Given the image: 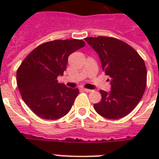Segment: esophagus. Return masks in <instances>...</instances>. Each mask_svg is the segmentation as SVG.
Wrapping results in <instances>:
<instances>
[{
  "label": "esophagus",
  "mask_w": 159,
  "mask_h": 159,
  "mask_svg": "<svg viewBox=\"0 0 159 159\" xmlns=\"http://www.w3.org/2000/svg\"><path fill=\"white\" fill-rule=\"evenodd\" d=\"M82 90H83V91H85V92H87V93H89V92H92V90H91V89H84V88H83V89H82Z\"/></svg>",
  "instance_id": "1"
}]
</instances>
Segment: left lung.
<instances>
[{
	"instance_id": "left-lung-1",
	"label": "left lung",
	"mask_w": 159,
	"mask_h": 159,
	"mask_svg": "<svg viewBox=\"0 0 159 159\" xmlns=\"http://www.w3.org/2000/svg\"><path fill=\"white\" fill-rule=\"evenodd\" d=\"M98 53L102 69L110 76L111 91L100 90L101 100L93 107L108 119L125 117L140 102L147 86L145 62L134 49L121 40L107 36L87 37Z\"/></svg>"
}]
</instances>
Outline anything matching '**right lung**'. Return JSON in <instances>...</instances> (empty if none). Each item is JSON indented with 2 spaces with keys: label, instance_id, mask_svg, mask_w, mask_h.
I'll use <instances>...</instances> for the list:
<instances>
[{
  "label": "right lung",
  "instance_id": "right-lung-1",
  "mask_svg": "<svg viewBox=\"0 0 159 159\" xmlns=\"http://www.w3.org/2000/svg\"><path fill=\"white\" fill-rule=\"evenodd\" d=\"M85 46L82 40H54L42 43L17 70V84L25 104L38 117L55 120L71 109L78 89L59 83L57 77L66 70L68 57Z\"/></svg>",
  "mask_w": 159,
  "mask_h": 159
}]
</instances>
